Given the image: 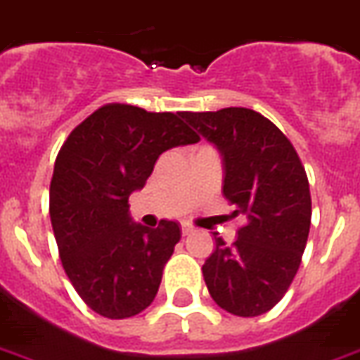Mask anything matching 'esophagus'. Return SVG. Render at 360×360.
<instances>
[{"instance_id": "34e87169", "label": "esophagus", "mask_w": 360, "mask_h": 360, "mask_svg": "<svg viewBox=\"0 0 360 360\" xmlns=\"http://www.w3.org/2000/svg\"><path fill=\"white\" fill-rule=\"evenodd\" d=\"M181 233H183V235H190V233H192V226H190V224H183V226H181Z\"/></svg>"}]
</instances>
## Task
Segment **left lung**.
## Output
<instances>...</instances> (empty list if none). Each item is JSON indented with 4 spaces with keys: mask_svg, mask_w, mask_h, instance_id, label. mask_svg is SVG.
<instances>
[{
    "mask_svg": "<svg viewBox=\"0 0 360 360\" xmlns=\"http://www.w3.org/2000/svg\"><path fill=\"white\" fill-rule=\"evenodd\" d=\"M181 116L220 150L224 195L244 220L231 246L216 238L201 268L210 297L235 316L264 314L302 264L312 214L305 168L290 140L261 112L227 107Z\"/></svg>",
    "mask_w": 360,
    "mask_h": 360,
    "instance_id": "8db88e82",
    "label": "left lung"
}]
</instances>
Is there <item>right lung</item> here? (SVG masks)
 I'll list each match as a JSON object with an SVG mask.
<instances>
[{"label":"right lung","mask_w":360,"mask_h":360,"mask_svg":"<svg viewBox=\"0 0 360 360\" xmlns=\"http://www.w3.org/2000/svg\"><path fill=\"white\" fill-rule=\"evenodd\" d=\"M181 114L107 103L68 134L55 159L49 216L58 257L81 300L110 320L151 305L181 240L177 221L148 229L129 216V194L146 185L159 155L200 140Z\"/></svg>","instance_id":"obj_1"}]
</instances>
